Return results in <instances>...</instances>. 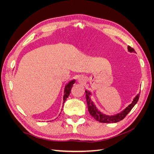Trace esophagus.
<instances>
[{
    "instance_id": "1",
    "label": "esophagus",
    "mask_w": 154,
    "mask_h": 154,
    "mask_svg": "<svg viewBox=\"0 0 154 154\" xmlns=\"http://www.w3.org/2000/svg\"><path fill=\"white\" fill-rule=\"evenodd\" d=\"M78 82L80 83H85V79L82 76H79L78 78Z\"/></svg>"
}]
</instances>
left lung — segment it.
<instances>
[{
  "instance_id": "obj_1",
  "label": "left lung",
  "mask_w": 154,
  "mask_h": 154,
  "mask_svg": "<svg viewBox=\"0 0 154 154\" xmlns=\"http://www.w3.org/2000/svg\"><path fill=\"white\" fill-rule=\"evenodd\" d=\"M128 51L130 53L134 52V49L132 48L130 46H128ZM86 93V101L87 107L88 110V112L94 118L96 121L99 122L100 123H117L119 121L122 120L125 118V116H127L130 111L132 109L133 107L137 103V102L139 100V92L135 96L134 98L133 99V101L132 103H130L128 106L126 107L122 111H121L120 112L115 114L114 115H106L104 113L102 112L98 109L97 108V106L94 104V102L92 100V94L91 92V91L87 90L85 91Z\"/></svg>"
}]
</instances>
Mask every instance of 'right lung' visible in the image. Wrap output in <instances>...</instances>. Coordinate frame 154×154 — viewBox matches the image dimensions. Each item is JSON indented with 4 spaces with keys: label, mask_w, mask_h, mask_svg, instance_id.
<instances>
[{
    "label": "right lung",
    "mask_w": 154,
    "mask_h": 154,
    "mask_svg": "<svg viewBox=\"0 0 154 154\" xmlns=\"http://www.w3.org/2000/svg\"><path fill=\"white\" fill-rule=\"evenodd\" d=\"M75 82H76V80H74V79H73V80L69 81L68 83H67L66 85H65L64 89H63L64 94H63V105H62V107L63 106V103H65V101H66V99L69 97L70 93H71V88H72L73 85L74 84V83H75ZM50 122H51V121H50Z\"/></svg>",
    "instance_id": "add662e5"
}]
</instances>
